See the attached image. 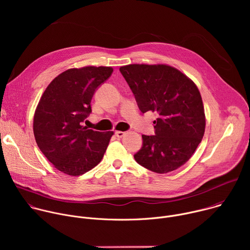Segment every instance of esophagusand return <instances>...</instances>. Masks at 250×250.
Returning a JSON list of instances; mask_svg holds the SVG:
<instances>
[{
	"mask_svg": "<svg viewBox=\"0 0 250 250\" xmlns=\"http://www.w3.org/2000/svg\"><path fill=\"white\" fill-rule=\"evenodd\" d=\"M125 134V131H121V130L116 131V135H117L118 137H123Z\"/></svg>",
	"mask_w": 250,
	"mask_h": 250,
	"instance_id": "1",
	"label": "esophagus"
}]
</instances>
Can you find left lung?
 <instances>
[{
    "label": "left lung",
    "mask_w": 250,
    "mask_h": 250,
    "mask_svg": "<svg viewBox=\"0 0 250 250\" xmlns=\"http://www.w3.org/2000/svg\"><path fill=\"white\" fill-rule=\"evenodd\" d=\"M120 71L141 113L156 112L155 135H142L133 155L145 168L167 173L184 165L202 141L206 126L201 94L179 70L168 65L130 64Z\"/></svg>",
    "instance_id": "1"
}]
</instances>
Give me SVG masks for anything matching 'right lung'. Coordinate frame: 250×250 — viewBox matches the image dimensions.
<instances>
[{"mask_svg":"<svg viewBox=\"0 0 250 250\" xmlns=\"http://www.w3.org/2000/svg\"><path fill=\"white\" fill-rule=\"evenodd\" d=\"M113 73L112 67L88 66L64 71L47 86L35 110L33 133L38 146L59 171L82 175L97 166L113 131L83 125L92 113L96 90Z\"/></svg>","mask_w":250,"mask_h":250,"instance_id":"obj_1","label":"right lung"}]
</instances>
